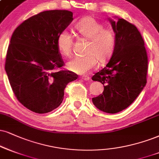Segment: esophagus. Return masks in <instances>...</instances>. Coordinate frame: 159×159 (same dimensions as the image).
I'll list each match as a JSON object with an SVG mask.
<instances>
[{
  "label": "esophagus",
  "instance_id": "1",
  "mask_svg": "<svg viewBox=\"0 0 159 159\" xmlns=\"http://www.w3.org/2000/svg\"><path fill=\"white\" fill-rule=\"evenodd\" d=\"M80 78H81L83 80H85V81H88V80H90V77L88 76H81Z\"/></svg>",
  "mask_w": 159,
  "mask_h": 159
}]
</instances>
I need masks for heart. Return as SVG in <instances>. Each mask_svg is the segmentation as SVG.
Returning a JSON list of instances; mask_svg holds the SVG:
<instances>
[{"mask_svg": "<svg viewBox=\"0 0 159 159\" xmlns=\"http://www.w3.org/2000/svg\"><path fill=\"white\" fill-rule=\"evenodd\" d=\"M75 29L81 38L88 40L85 48L86 55L76 57L67 63L68 69L75 74H83L93 69L97 65L104 63L111 57L116 46V37L111 29L91 17H85L78 21ZM73 38L68 31L59 34L57 45L58 50L64 56H69L71 52Z\"/></svg>", "mask_w": 159, "mask_h": 159, "instance_id": "obj_1", "label": "heart"}]
</instances>
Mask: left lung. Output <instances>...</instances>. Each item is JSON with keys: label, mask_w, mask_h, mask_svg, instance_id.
I'll return each instance as SVG.
<instances>
[{"label": "left lung", "mask_w": 159, "mask_h": 159, "mask_svg": "<svg viewBox=\"0 0 159 159\" xmlns=\"http://www.w3.org/2000/svg\"><path fill=\"white\" fill-rule=\"evenodd\" d=\"M116 37L111 58L92 76L104 85L102 93L92 99L98 109L107 113L120 112L134 102L147 83L148 55L138 29L118 17L109 19Z\"/></svg>", "instance_id": "obj_1"}]
</instances>
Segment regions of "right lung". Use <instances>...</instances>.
<instances>
[{
    "instance_id": "add662e5",
    "label": "right lung",
    "mask_w": 159,
    "mask_h": 159,
    "mask_svg": "<svg viewBox=\"0 0 159 159\" xmlns=\"http://www.w3.org/2000/svg\"><path fill=\"white\" fill-rule=\"evenodd\" d=\"M72 20L70 11H44L23 21L11 35L5 70L17 100L33 112L60 106L66 85L78 78L70 70H57L64 66L57 40Z\"/></svg>"
}]
</instances>
